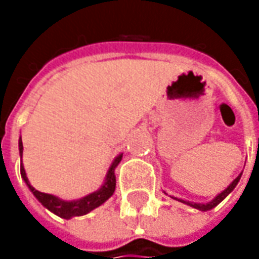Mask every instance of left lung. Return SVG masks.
Returning <instances> with one entry per match:
<instances>
[{"instance_id":"1","label":"left lung","mask_w":259,"mask_h":259,"mask_svg":"<svg viewBox=\"0 0 259 259\" xmlns=\"http://www.w3.org/2000/svg\"><path fill=\"white\" fill-rule=\"evenodd\" d=\"M239 179H241V174H239V176H238V177L235 179L232 183L228 186V189H225L222 193L218 194V196L214 197L213 200H212V202H209V203H204V204L203 203H190V202H184V200H180V202H183V203L189 204V206H193V207H196V209H199V210H203V212H204V210H209V209H212V207H214L216 204L221 203V202L224 200L225 197H226L228 194L231 193L232 190H234L235 186H236V184H238V182H239ZM177 200H179V199H177Z\"/></svg>"}]
</instances>
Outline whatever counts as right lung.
Instances as JSON below:
<instances>
[{"mask_svg":"<svg viewBox=\"0 0 259 259\" xmlns=\"http://www.w3.org/2000/svg\"><path fill=\"white\" fill-rule=\"evenodd\" d=\"M20 154H23V141L20 138ZM122 158V154L118 155L115 158V161L111 165L109 171L106 174V180H105L104 186L96 190L95 193H91L85 196L83 199H79V200H73V202H65V200H60L59 197H56L53 194L41 193L38 190H35L31 184L28 183V179L25 176V170L23 164L20 165V171H21V177L24 179V182L28 186V189L33 192L35 197L38 199V202L43 204L45 207H47L50 212H53L57 216L63 218V219H70L72 216H82V214L89 213L91 210H94L95 207L101 206V204L106 202L115 192V184H116V177H115V167L119 164Z\"/></svg>","mask_w":259,"mask_h":259,"instance_id":"obj_1","label":"right lung"}]
</instances>
